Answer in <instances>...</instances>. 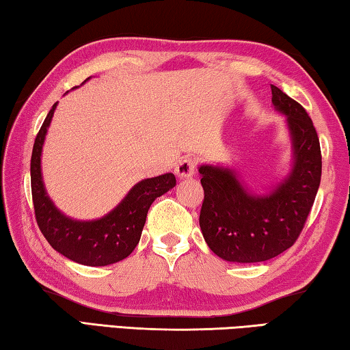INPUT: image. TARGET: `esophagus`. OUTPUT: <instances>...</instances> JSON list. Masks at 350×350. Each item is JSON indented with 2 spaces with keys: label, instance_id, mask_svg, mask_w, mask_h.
<instances>
[{
  "label": "esophagus",
  "instance_id": "obj_1",
  "mask_svg": "<svg viewBox=\"0 0 350 350\" xmlns=\"http://www.w3.org/2000/svg\"><path fill=\"white\" fill-rule=\"evenodd\" d=\"M194 170H196V161L193 157H183L182 161L176 165V174L179 177H189L194 174Z\"/></svg>",
  "mask_w": 350,
  "mask_h": 350
}]
</instances>
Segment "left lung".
Returning <instances> with one entry per match:
<instances>
[{
    "instance_id": "8db88e82",
    "label": "left lung",
    "mask_w": 350,
    "mask_h": 350,
    "mask_svg": "<svg viewBox=\"0 0 350 350\" xmlns=\"http://www.w3.org/2000/svg\"><path fill=\"white\" fill-rule=\"evenodd\" d=\"M271 102L287 116L295 148V165L273 193L254 198L233 171L199 168L204 202L199 225L219 258L232 262H260L292 247L303 232L321 182V148L306 109L271 85Z\"/></svg>"
}]
</instances>
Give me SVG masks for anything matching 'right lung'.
Segmentation results:
<instances>
[{"mask_svg":"<svg viewBox=\"0 0 350 350\" xmlns=\"http://www.w3.org/2000/svg\"><path fill=\"white\" fill-rule=\"evenodd\" d=\"M57 103L35 137L31 159V187L35 219L51 247L70 260L102 267L125 259L140 241L142 230L154 199L176 185L173 173L139 182L108 216L92 222H77L63 216L44 191L41 180V148Z\"/></svg>","mask_w":350,"mask_h":350,"instance_id":"right-lung-1","label":"right lung"}]
</instances>
